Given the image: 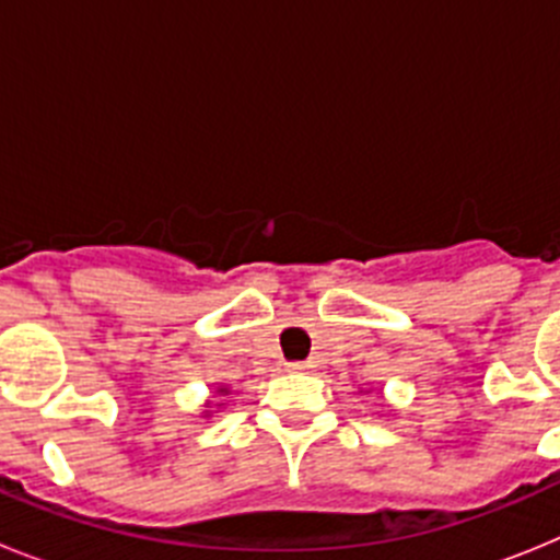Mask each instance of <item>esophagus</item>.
I'll return each instance as SVG.
<instances>
[{
  "label": "esophagus",
  "instance_id": "esophagus-1",
  "mask_svg": "<svg viewBox=\"0 0 560 560\" xmlns=\"http://www.w3.org/2000/svg\"><path fill=\"white\" fill-rule=\"evenodd\" d=\"M311 368H314L311 361H289V364H285V370H289V373H305V370H311Z\"/></svg>",
  "mask_w": 560,
  "mask_h": 560
}]
</instances>
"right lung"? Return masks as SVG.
Instances as JSON below:
<instances>
[{"mask_svg": "<svg viewBox=\"0 0 560 560\" xmlns=\"http://www.w3.org/2000/svg\"><path fill=\"white\" fill-rule=\"evenodd\" d=\"M219 393H221V395H224V393H230V389H226V387H219Z\"/></svg>", "mask_w": 560, "mask_h": 560, "instance_id": "add662e5", "label": "right lung"}]
</instances>
